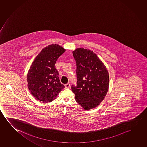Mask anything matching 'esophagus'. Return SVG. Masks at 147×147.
Returning a JSON list of instances; mask_svg holds the SVG:
<instances>
[{"label":"esophagus","mask_w":147,"mask_h":147,"mask_svg":"<svg viewBox=\"0 0 147 147\" xmlns=\"http://www.w3.org/2000/svg\"><path fill=\"white\" fill-rule=\"evenodd\" d=\"M70 84L69 83H67V84H66L65 85V87L66 88H70Z\"/></svg>","instance_id":"esophagus-1"}]
</instances>
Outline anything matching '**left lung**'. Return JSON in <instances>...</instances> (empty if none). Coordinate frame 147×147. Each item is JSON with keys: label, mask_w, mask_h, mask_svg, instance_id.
Segmentation results:
<instances>
[{"label": "left lung", "mask_w": 147, "mask_h": 147, "mask_svg": "<svg viewBox=\"0 0 147 147\" xmlns=\"http://www.w3.org/2000/svg\"><path fill=\"white\" fill-rule=\"evenodd\" d=\"M72 53L76 63L77 86L72 85L71 89L77 102L88 111L105 99L109 84V72L92 51L80 48Z\"/></svg>", "instance_id": "left-lung-1"}]
</instances>
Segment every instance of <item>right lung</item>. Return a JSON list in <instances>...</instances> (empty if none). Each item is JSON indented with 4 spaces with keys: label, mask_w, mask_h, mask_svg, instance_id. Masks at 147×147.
Returning a JSON list of instances; mask_svg holds the SVG:
<instances>
[{
    "label": "right lung",
    "mask_w": 147,
    "mask_h": 147,
    "mask_svg": "<svg viewBox=\"0 0 147 147\" xmlns=\"http://www.w3.org/2000/svg\"><path fill=\"white\" fill-rule=\"evenodd\" d=\"M65 51L59 45H50L42 49L34 59L28 70L27 82L31 94L36 100L50 102L64 88L59 78L55 64Z\"/></svg>",
    "instance_id": "obj_1"
}]
</instances>
